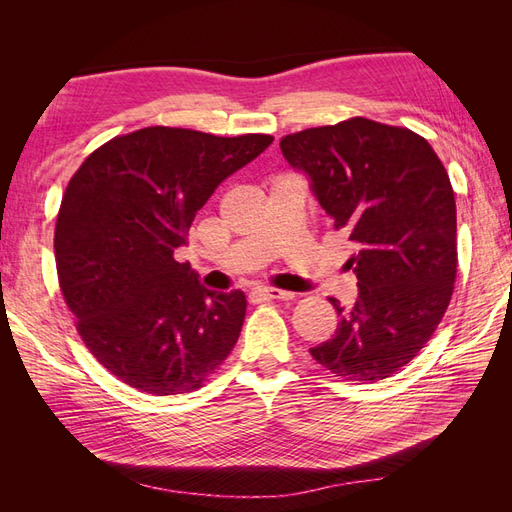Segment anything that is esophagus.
I'll return each instance as SVG.
<instances>
[{
	"instance_id": "1",
	"label": "esophagus",
	"mask_w": 512,
	"mask_h": 512,
	"mask_svg": "<svg viewBox=\"0 0 512 512\" xmlns=\"http://www.w3.org/2000/svg\"><path fill=\"white\" fill-rule=\"evenodd\" d=\"M254 294L260 299H282V301L294 299L292 292H286V290H280V288H256Z\"/></svg>"
}]
</instances>
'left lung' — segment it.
Returning a JSON list of instances; mask_svg holds the SVG:
<instances>
[{"label":"left lung","mask_w":512,"mask_h":512,"mask_svg":"<svg viewBox=\"0 0 512 512\" xmlns=\"http://www.w3.org/2000/svg\"><path fill=\"white\" fill-rule=\"evenodd\" d=\"M290 166L312 181L318 203L346 230L359 299L335 337L309 348L331 374L378 382L425 348L453 297L457 207L436 151L408 128L352 117L280 141Z\"/></svg>","instance_id":"8db88e82"}]
</instances>
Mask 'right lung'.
Instances as JSON below:
<instances>
[{
	"label": "right lung",
	"instance_id": "add662e5",
	"mask_svg": "<svg viewBox=\"0 0 512 512\" xmlns=\"http://www.w3.org/2000/svg\"><path fill=\"white\" fill-rule=\"evenodd\" d=\"M271 143L153 126L111 138L72 175L55 224L59 288L89 352L132 389L192 393L235 348L245 294L203 288L173 254L215 188Z\"/></svg>",
	"mask_w": 512,
	"mask_h": 512
}]
</instances>
